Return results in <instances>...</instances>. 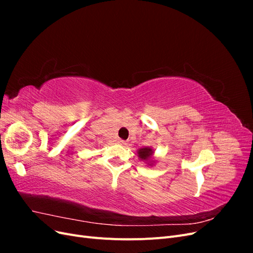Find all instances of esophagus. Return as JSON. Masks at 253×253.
<instances>
[{
    "label": "esophagus",
    "instance_id": "obj_1",
    "mask_svg": "<svg viewBox=\"0 0 253 253\" xmlns=\"http://www.w3.org/2000/svg\"><path fill=\"white\" fill-rule=\"evenodd\" d=\"M117 142H118L119 144H121V145H126V144H127V142H126V141L122 140V139H118V140H117Z\"/></svg>",
    "mask_w": 253,
    "mask_h": 253
}]
</instances>
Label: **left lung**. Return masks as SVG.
I'll return each instance as SVG.
<instances>
[{
	"label": "left lung",
	"instance_id": "8db88e82",
	"mask_svg": "<svg viewBox=\"0 0 253 253\" xmlns=\"http://www.w3.org/2000/svg\"><path fill=\"white\" fill-rule=\"evenodd\" d=\"M155 150L151 147H143L137 150V156L140 159V162L145 164L147 167H153L156 164V159L154 158Z\"/></svg>",
	"mask_w": 253,
	"mask_h": 253
}]
</instances>
